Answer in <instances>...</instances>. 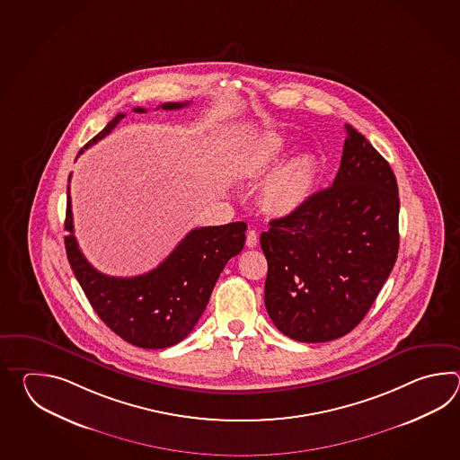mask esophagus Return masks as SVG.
Masks as SVG:
<instances>
[{"label": "esophagus", "mask_w": 460, "mask_h": 460, "mask_svg": "<svg viewBox=\"0 0 460 460\" xmlns=\"http://www.w3.org/2000/svg\"><path fill=\"white\" fill-rule=\"evenodd\" d=\"M258 244V234L254 230H248L246 234V246L248 248H254Z\"/></svg>", "instance_id": "34e87169"}]
</instances>
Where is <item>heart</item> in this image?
I'll return each mask as SVG.
<instances>
[{
    "label": "heart",
    "instance_id": "obj_1",
    "mask_svg": "<svg viewBox=\"0 0 460 460\" xmlns=\"http://www.w3.org/2000/svg\"><path fill=\"white\" fill-rule=\"evenodd\" d=\"M286 149L284 137L276 135L261 137L246 159V174L254 179H266L281 164ZM273 175L261 194L264 208L274 216H291L313 199L319 184V164L311 155H299Z\"/></svg>",
    "mask_w": 460,
    "mask_h": 460
}]
</instances>
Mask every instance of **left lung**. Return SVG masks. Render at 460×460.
Segmentation results:
<instances>
[{
    "instance_id": "1",
    "label": "left lung",
    "mask_w": 460,
    "mask_h": 460,
    "mask_svg": "<svg viewBox=\"0 0 460 460\" xmlns=\"http://www.w3.org/2000/svg\"><path fill=\"white\" fill-rule=\"evenodd\" d=\"M345 131L332 186L271 220L260 238L266 311L297 342H329L355 329L398 256L396 177L362 133L350 125Z\"/></svg>"
}]
</instances>
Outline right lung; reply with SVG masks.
Segmentation results:
<instances>
[{"label":"right lung","mask_w":460,"mask_h":460,"mask_svg":"<svg viewBox=\"0 0 460 460\" xmlns=\"http://www.w3.org/2000/svg\"><path fill=\"white\" fill-rule=\"evenodd\" d=\"M187 105L189 102L163 103L161 108L179 110ZM133 111L146 113L139 107ZM125 117L118 113L78 155L110 135ZM66 230L70 268L98 317L131 345L166 349L184 341L196 327L226 261L243 250L246 224L194 228L157 268L133 278L107 276L88 263L74 236L69 187Z\"/></svg>","instance_id":"right-lung-1"}]
</instances>
